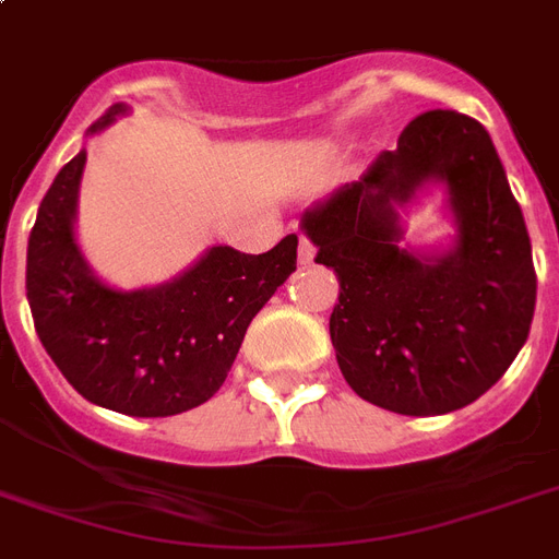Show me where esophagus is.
Instances as JSON below:
<instances>
[{
  "label": "esophagus",
  "mask_w": 559,
  "mask_h": 559,
  "mask_svg": "<svg viewBox=\"0 0 559 559\" xmlns=\"http://www.w3.org/2000/svg\"><path fill=\"white\" fill-rule=\"evenodd\" d=\"M316 261V246L310 243V240H307V237H301V240H298V263H313Z\"/></svg>",
  "instance_id": "1"
}]
</instances>
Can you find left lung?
Masks as SVG:
<instances>
[{"mask_svg":"<svg viewBox=\"0 0 559 559\" xmlns=\"http://www.w3.org/2000/svg\"><path fill=\"white\" fill-rule=\"evenodd\" d=\"M443 187L453 235L412 247L402 214ZM301 231L340 278L331 342L359 397L397 415L469 406L528 340L537 272L520 202L476 118L432 109L357 179L313 202Z\"/></svg>","mask_w":559,"mask_h":559,"instance_id":"obj_1","label":"left lung"}]
</instances>
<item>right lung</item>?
Here are the masks:
<instances>
[{
  "instance_id": "add662e5",
  "label": "right lung",
  "mask_w": 559,
  "mask_h": 559,
  "mask_svg": "<svg viewBox=\"0 0 559 559\" xmlns=\"http://www.w3.org/2000/svg\"><path fill=\"white\" fill-rule=\"evenodd\" d=\"M109 107L90 135L127 116ZM86 147L60 168L28 237L25 289L34 328L66 380L100 408L170 417L217 394L246 328L296 272L298 235L263 254L209 246L177 278L118 289L95 275L78 243Z\"/></svg>"
}]
</instances>
